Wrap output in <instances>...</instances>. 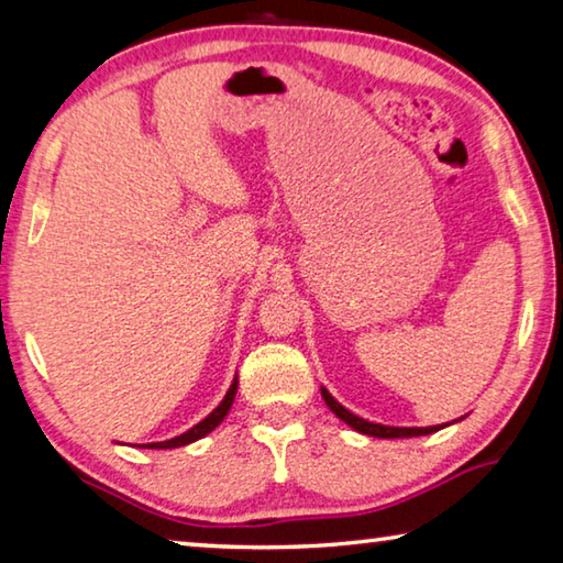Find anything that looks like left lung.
Returning <instances> with one entry per match:
<instances>
[{"instance_id":"obj_1","label":"left lung","mask_w":563,"mask_h":563,"mask_svg":"<svg viewBox=\"0 0 563 563\" xmlns=\"http://www.w3.org/2000/svg\"><path fill=\"white\" fill-rule=\"evenodd\" d=\"M321 396H324L327 407L336 413L339 419L346 421L349 427L362 431V434L376 437V439H404V437H423V434H434L441 427H384V423H372L366 419H358L356 413H352L349 409H344L334 396H331L327 389H321Z\"/></svg>"}]
</instances>
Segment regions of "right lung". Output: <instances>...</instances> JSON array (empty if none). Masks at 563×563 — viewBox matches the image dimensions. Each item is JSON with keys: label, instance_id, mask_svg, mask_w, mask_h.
<instances>
[{"label": "right lung", "instance_id": "right-lung-1", "mask_svg": "<svg viewBox=\"0 0 563 563\" xmlns=\"http://www.w3.org/2000/svg\"><path fill=\"white\" fill-rule=\"evenodd\" d=\"M236 379H234V384L229 386V391H227V396H224V401L219 404V407L209 413L207 419H201L197 427H191L189 431H184L181 437H174V439H169V441H159V444H150V449H177V446H187V444H191V441H197V439H201V437H207L209 431H214L221 421H224V417H227V411L232 409V401H234V394H236Z\"/></svg>", "mask_w": 563, "mask_h": 563}]
</instances>
